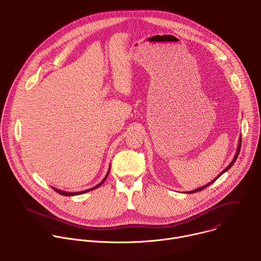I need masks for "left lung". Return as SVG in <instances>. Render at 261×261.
<instances>
[{
    "label": "left lung",
    "mask_w": 261,
    "mask_h": 261,
    "mask_svg": "<svg viewBox=\"0 0 261 261\" xmlns=\"http://www.w3.org/2000/svg\"><path fill=\"white\" fill-rule=\"evenodd\" d=\"M241 141H242V137L240 136V138H239V142H238V146H237V151H236V154H235V156H234L233 161L231 162V164H230V165H229V166H228V167H227V168H226V169H225V170H224V171H223L221 174H219V175H218V177H216V178H215V179H214V180H213L211 183H208V184H206V185H204V186H201V187H199V188H197V189H195V190L189 191L188 193H195V192H198V191H201V190L205 189V188H206V187H208V186H210L212 183H214V182H215L217 179H219V178H220V177H221V176H222L224 173H226L227 171H229V170L231 169V167L234 165V163L236 162V160H237V158H238V155H239V153H240V149H241Z\"/></svg>",
    "instance_id": "1"
}]
</instances>
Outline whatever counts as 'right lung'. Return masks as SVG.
I'll list each match as a JSON object with an SVG mask.
<instances>
[{
  "label": "right lung",
  "mask_w": 261,
  "mask_h": 261,
  "mask_svg": "<svg viewBox=\"0 0 261 261\" xmlns=\"http://www.w3.org/2000/svg\"><path fill=\"white\" fill-rule=\"evenodd\" d=\"M110 170H111V167L109 168V171H108V173H107V175H106V177L102 179V181L100 182V183H98L97 185H95L94 187H92V188H89V189H87V190H84V191H79V192H68V191H64V190H60V189H57V188H55V187H51L56 192H58L59 194H61V195H64V196H74V195H80V194H84V193H86V192H89V191H92V190H94V189H96L97 187H99V186H101L102 185V183L106 181V179H107V177H108V175H109V173H110Z\"/></svg>",
  "instance_id": "1"
}]
</instances>
